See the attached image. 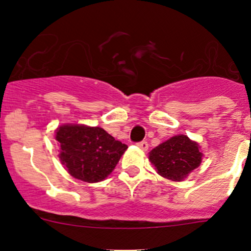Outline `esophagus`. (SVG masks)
Wrapping results in <instances>:
<instances>
[{
	"instance_id": "1",
	"label": "esophagus",
	"mask_w": 251,
	"mask_h": 251,
	"mask_svg": "<svg viewBox=\"0 0 251 251\" xmlns=\"http://www.w3.org/2000/svg\"><path fill=\"white\" fill-rule=\"evenodd\" d=\"M137 146L140 147L141 149H143V151H147V149H148V142H147V141H141V142H138Z\"/></svg>"
}]
</instances>
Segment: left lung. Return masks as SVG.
<instances>
[{
  "instance_id": "8db88e82",
  "label": "left lung",
  "mask_w": 251,
  "mask_h": 251,
  "mask_svg": "<svg viewBox=\"0 0 251 251\" xmlns=\"http://www.w3.org/2000/svg\"><path fill=\"white\" fill-rule=\"evenodd\" d=\"M199 148L198 143L187 136H174L151 151L149 160L159 175L171 181H182L201 165L203 154Z\"/></svg>"
}]
</instances>
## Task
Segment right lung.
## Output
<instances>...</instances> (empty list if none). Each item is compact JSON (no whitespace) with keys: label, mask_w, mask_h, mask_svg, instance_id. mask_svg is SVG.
I'll return each mask as SVG.
<instances>
[{"label":"right lung","mask_w":251,"mask_h":251,"mask_svg":"<svg viewBox=\"0 0 251 251\" xmlns=\"http://www.w3.org/2000/svg\"><path fill=\"white\" fill-rule=\"evenodd\" d=\"M59 159L68 173L83 182L103 181L115 169L127 146L100 127L63 125L57 128Z\"/></svg>","instance_id":"right-lung-1"}]
</instances>
